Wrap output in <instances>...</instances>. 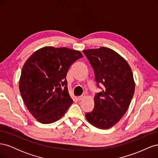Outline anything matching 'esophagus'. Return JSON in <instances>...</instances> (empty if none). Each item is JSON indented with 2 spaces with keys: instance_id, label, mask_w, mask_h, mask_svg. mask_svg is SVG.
I'll return each instance as SVG.
<instances>
[{
  "instance_id": "34e87169",
  "label": "esophagus",
  "mask_w": 158,
  "mask_h": 158,
  "mask_svg": "<svg viewBox=\"0 0 158 158\" xmlns=\"http://www.w3.org/2000/svg\"><path fill=\"white\" fill-rule=\"evenodd\" d=\"M84 98H85V95L83 94V95H80V96L78 97V100H79V101H81V100H82V99H84Z\"/></svg>"
}]
</instances>
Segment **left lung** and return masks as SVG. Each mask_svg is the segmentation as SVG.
I'll return each mask as SVG.
<instances>
[{
    "label": "left lung",
    "mask_w": 158,
    "mask_h": 158,
    "mask_svg": "<svg viewBox=\"0 0 158 158\" xmlns=\"http://www.w3.org/2000/svg\"><path fill=\"white\" fill-rule=\"evenodd\" d=\"M83 52L94 70L98 86L103 85L94 97V110L85 113V118L95 127L108 129L120 121L130 106L135 89L132 72L127 60L109 48Z\"/></svg>",
    "instance_id": "obj_1"
}]
</instances>
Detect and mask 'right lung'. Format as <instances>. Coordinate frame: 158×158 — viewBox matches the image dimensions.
<instances>
[{
	"label": "right lung",
	"mask_w": 158,
	"mask_h": 158,
	"mask_svg": "<svg viewBox=\"0 0 158 158\" xmlns=\"http://www.w3.org/2000/svg\"><path fill=\"white\" fill-rule=\"evenodd\" d=\"M82 57L79 51L47 46L26 61L19 88L27 109L37 121L50 124L58 121L73 103L66 74L71 64Z\"/></svg>",
	"instance_id": "1"
}]
</instances>
